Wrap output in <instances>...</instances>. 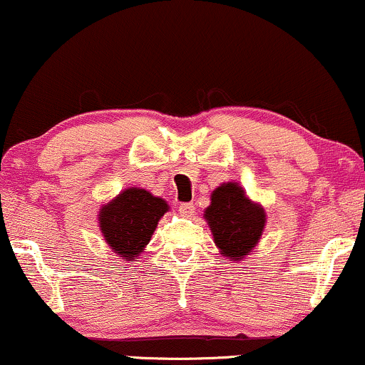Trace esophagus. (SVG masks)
<instances>
[{"label": "esophagus", "instance_id": "esophagus-1", "mask_svg": "<svg viewBox=\"0 0 365 365\" xmlns=\"http://www.w3.org/2000/svg\"><path fill=\"white\" fill-rule=\"evenodd\" d=\"M178 210H180V215H182V217H192L193 212H195V207H193V204L188 202V204H180Z\"/></svg>", "mask_w": 365, "mask_h": 365}]
</instances>
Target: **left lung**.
I'll use <instances>...</instances> for the list:
<instances>
[{
  "mask_svg": "<svg viewBox=\"0 0 365 365\" xmlns=\"http://www.w3.org/2000/svg\"><path fill=\"white\" fill-rule=\"evenodd\" d=\"M204 219L220 255L241 261L255 251L264 232L266 210L251 200L237 182H225L210 193Z\"/></svg>",
  "mask_w": 365,
  "mask_h": 365,
  "instance_id": "left-lung-1",
  "label": "left lung"
}]
</instances>
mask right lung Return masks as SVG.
I'll return each instance as SVG.
<instances>
[{
  "label": "right lung",
  "mask_w": 365,
  "mask_h": 365,
  "mask_svg": "<svg viewBox=\"0 0 365 365\" xmlns=\"http://www.w3.org/2000/svg\"><path fill=\"white\" fill-rule=\"evenodd\" d=\"M168 210L170 205L161 197L141 187H129L101 205L98 224L114 255L121 259L136 261Z\"/></svg>",
  "instance_id": "1"
}]
</instances>
